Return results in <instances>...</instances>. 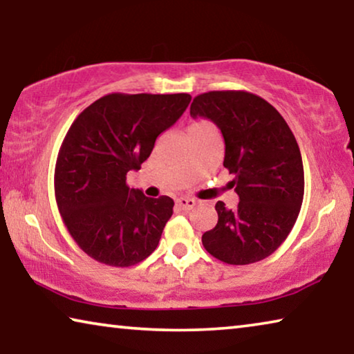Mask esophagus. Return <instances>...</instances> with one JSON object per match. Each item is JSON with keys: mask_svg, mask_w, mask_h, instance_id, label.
Here are the masks:
<instances>
[{"mask_svg": "<svg viewBox=\"0 0 354 354\" xmlns=\"http://www.w3.org/2000/svg\"><path fill=\"white\" fill-rule=\"evenodd\" d=\"M196 205H198V201L194 198H185V196H181V198L176 200V206L181 209V211H190V209H194Z\"/></svg>", "mask_w": 354, "mask_h": 354, "instance_id": "34e87169", "label": "esophagus"}]
</instances>
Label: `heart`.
<instances>
[{"label": "heart", "mask_w": 354, "mask_h": 354, "mask_svg": "<svg viewBox=\"0 0 354 354\" xmlns=\"http://www.w3.org/2000/svg\"><path fill=\"white\" fill-rule=\"evenodd\" d=\"M206 127H211V123L205 122V120H198V122H194L189 127V133L190 131H195V129H201V128H206Z\"/></svg>", "instance_id": "1"}]
</instances>
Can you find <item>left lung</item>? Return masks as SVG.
I'll return each instance as SVG.
<instances>
[{"mask_svg": "<svg viewBox=\"0 0 354 354\" xmlns=\"http://www.w3.org/2000/svg\"><path fill=\"white\" fill-rule=\"evenodd\" d=\"M190 115L220 128L223 165L241 200L236 209L215 205L218 221L203 234V247L231 266L266 259L290 234L301 209L304 170L295 136L270 103L245 91L201 93Z\"/></svg>", "mask_w": 354, "mask_h": 354, "instance_id": "left-lung-1", "label": "left lung"}]
</instances>
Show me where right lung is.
<instances>
[{
    "label": "right lung",
    "instance_id": "add662e5",
    "mask_svg": "<svg viewBox=\"0 0 354 354\" xmlns=\"http://www.w3.org/2000/svg\"><path fill=\"white\" fill-rule=\"evenodd\" d=\"M189 93H109L71 123L55 169V195L65 226L84 253L111 267H131L153 253L170 220V196L129 189L154 142L183 115Z\"/></svg>",
    "mask_w": 354,
    "mask_h": 354
}]
</instances>
